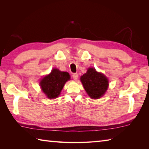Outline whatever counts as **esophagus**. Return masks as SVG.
<instances>
[{
  "label": "esophagus",
  "mask_w": 149,
  "mask_h": 149,
  "mask_svg": "<svg viewBox=\"0 0 149 149\" xmlns=\"http://www.w3.org/2000/svg\"><path fill=\"white\" fill-rule=\"evenodd\" d=\"M78 76H79V75H78V74H77V73H75V74H73V75H72V77H73V78H74V80H77L78 78Z\"/></svg>",
  "instance_id": "obj_1"
}]
</instances>
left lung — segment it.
Listing matches in <instances>:
<instances>
[{
    "label": "left lung",
    "instance_id": "8db88e82",
    "mask_svg": "<svg viewBox=\"0 0 149 149\" xmlns=\"http://www.w3.org/2000/svg\"><path fill=\"white\" fill-rule=\"evenodd\" d=\"M81 81L88 95L93 99L104 95L109 85L105 75L97 72L94 68H88L86 74L81 77Z\"/></svg>",
    "mask_w": 149,
    "mask_h": 149
}]
</instances>
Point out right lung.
<instances>
[{
	"label": "right lung",
	"mask_w": 149,
	"mask_h": 149,
	"mask_svg": "<svg viewBox=\"0 0 149 149\" xmlns=\"http://www.w3.org/2000/svg\"><path fill=\"white\" fill-rule=\"evenodd\" d=\"M70 79L68 72L54 68L49 75L44 77L40 81V86L49 99H55L59 96L65 83Z\"/></svg>",
	"instance_id": "add662e5"
}]
</instances>
